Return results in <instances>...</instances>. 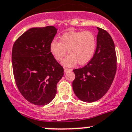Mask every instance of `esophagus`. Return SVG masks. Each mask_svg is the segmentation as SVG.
<instances>
[{"label":"esophagus","mask_w":132,"mask_h":132,"mask_svg":"<svg viewBox=\"0 0 132 132\" xmlns=\"http://www.w3.org/2000/svg\"><path fill=\"white\" fill-rule=\"evenodd\" d=\"M64 72H70V71H72V69L70 68H64Z\"/></svg>","instance_id":"esophagus-1"}]
</instances>
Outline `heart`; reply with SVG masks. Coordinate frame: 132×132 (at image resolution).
Segmentation results:
<instances>
[{
	"mask_svg": "<svg viewBox=\"0 0 132 132\" xmlns=\"http://www.w3.org/2000/svg\"><path fill=\"white\" fill-rule=\"evenodd\" d=\"M96 48V38L91 31H69L60 37V41L53 40L50 44V52L55 59L61 61L66 54L70 55L63 60L66 66L77 63H88L94 55Z\"/></svg>",
	"mask_w": 132,
	"mask_h": 132,
	"instance_id": "heart-1",
	"label": "heart"
}]
</instances>
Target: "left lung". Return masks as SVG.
Segmentation results:
<instances>
[{"label": "left lung", "instance_id": "obj_1", "mask_svg": "<svg viewBox=\"0 0 132 132\" xmlns=\"http://www.w3.org/2000/svg\"><path fill=\"white\" fill-rule=\"evenodd\" d=\"M97 46L93 57L87 65L73 70L72 83L77 98L85 102H94L107 93L117 71V55L110 34L97 27Z\"/></svg>", "mask_w": 132, "mask_h": 132}]
</instances>
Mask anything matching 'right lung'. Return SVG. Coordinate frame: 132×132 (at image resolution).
<instances>
[{"instance_id":"1","label":"right lung","mask_w":132,"mask_h":132,"mask_svg":"<svg viewBox=\"0 0 132 132\" xmlns=\"http://www.w3.org/2000/svg\"><path fill=\"white\" fill-rule=\"evenodd\" d=\"M57 29L53 26L29 29L15 40L12 60L16 85L23 97L36 105L51 102L64 69L50 52Z\"/></svg>"}]
</instances>
